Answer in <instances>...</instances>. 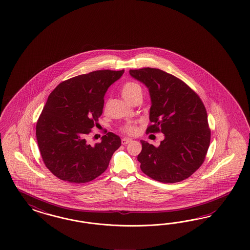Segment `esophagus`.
I'll return each mask as SVG.
<instances>
[{
  "instance_id": "34e87169",
  "label": "esophagus",
  "mask_w": 250,
  "mask_h": 250,
  "mask_svg": "<svg viewBox=\"0 0 250 250\" xmlns=\"http://www.w3.org/2000/svg\"><path fill=\"white\" fill-rule=\"evenodd\" d=\"M131 141H132V139L128 138V137H124V138H122V144L123 145L128 144Z\"/></svg>"
}]
</instances>
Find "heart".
<instances>
[{"label":"heart","instance_id":"heart-1","mask_svg":"<svg viewBox=\"0 0 250 250\" xmlns=\"http://www.w3.org/2000/svg\"><path fill=\"white\" fill-rule=\"evenodd\" d=\"M121 92L123 97L130 103L132 101V99L134 98L138 93H142V90L138 84L128 82L123 85ZM123 131L129 135H134L136 131V126L133 124H128L124 126Z\"/></svg>","mask_w":250,"mask_h":250}]
</instances>
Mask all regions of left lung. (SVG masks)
I'll list each match as a JSON object with an SVG mask.
<instances>
[{
    "label": "left lung",
    "instance_id": "obj_1",
    "mask_svg": "<svg viewBox=\"0 0 250 250\" xmlns=\"http://www.w3.org/2000/svg\"><path fill=\"white\" fill-rule=\"evenodd\" d=\"M129 73L149 91L152 125L146 132L165 136L158 147L140 141L141 170L158 182H182L201 167L209 148L211 131L205 105L187 84L161 69H130Z\"/></svg>",
    "mask_w": 250,
    "mask_h": 250
}]
</instances>
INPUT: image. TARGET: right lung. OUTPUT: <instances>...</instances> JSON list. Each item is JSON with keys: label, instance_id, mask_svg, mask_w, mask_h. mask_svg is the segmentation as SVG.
<instances>
[{"label": "right lung", "instance_id": "add662e5", "mask_svg": "<svg viewBox=\"0 0 250 250\" xmlns=\"http://www.w3.org/2000/svg\"><path fill=\"white\" fill-rule=\"evenodd\" d=\"M124 69L96 70L59 84L37 123L38 147L45 167L65 182L85 183L104 173L121 138L112 132L91 146L87 136L103 114L108 88Z\"/></svg>", "mask_w": 250, "mask_h": 250}]
</instances>
